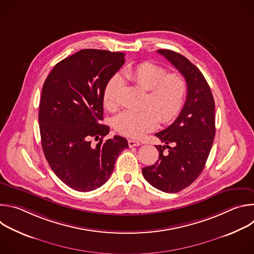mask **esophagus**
<instances>
[{
  "label": "esophagus",
  "mask_w": 254,
  "mask_h": 254,
  "mask_svg": "<svg viewBox=\"0 0 254 254\" xmlns=\"http://www.w3.org/2000/svg\"><path fill=\"white\" fill-rule=\"evenodd\" d=\"M128 147L132 148V147H138L140 142L138 140H134V139H128Z\"/></svg>",
  "instance_id": "34e87169"
}]
</instances>
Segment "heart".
<instances>
[{"label": "heart", "instance_id": "obj_1", "mask_svg": "<svg viewBox=\"0 0 254 254\" xmlns=\"http://www.w3.org/2000/svg\"><path fill=\"white\" fill-rule=\"evenodd\" d=\"M124 78L148 90L143 111H126L116 117L115 128L123 135L138 138L156 129L159 123L168 124L174 121L185 104L188 84L180 73H167V69L154 62L144 61L124 72ZM122 79L113 77L104 87L102 100L108 111L115 112L119 107V92Z\"/></svg>", "mask_w": 254, "mask_h": 254}]
</instances>
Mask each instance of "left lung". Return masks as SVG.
<instances>
[{
    "label": "left lung",
    "instance_id": "8db88e82",
    "mask_svg": "<svg viewBox=\"0 0 254 254\" xmlns=\"http://www.w3.org/2000/svg\"><path fill=\"white\" fill-rule=\"evenodd\" d=\"M158 53L182 73L188 93L177 120L155 134L165 142L156 146L159 161L141 171L153 187L177 193L190 186L205 167L215 136V102L202 72L192 62L172 50L160 49ZM166 147L168 152L164 153Z\"/></svg>",
    "mask_w": 254,
    "mask_h": 254
}]
</instances>
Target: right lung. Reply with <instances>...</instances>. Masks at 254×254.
<instances>
[{"mask_svg": "<svg viewBox=\"0 0 254 254\" xmlns=\"http://www.w3.org/2000/svg\"><path fill=\"white\" fill-rule=\"evenodd\" d=\"M125 54L83 49L58 62L47 76L39 105L45 158L71 189L89 192L110 179L117 159L128 148L120 135L103 140V90L124 65ZM99 139L96 146L90 139Z\"/></svg>", "mask_w": 254, "mask_h": 254, "instance_id": "add662e5", "label": "right lung"}]
</instances>
